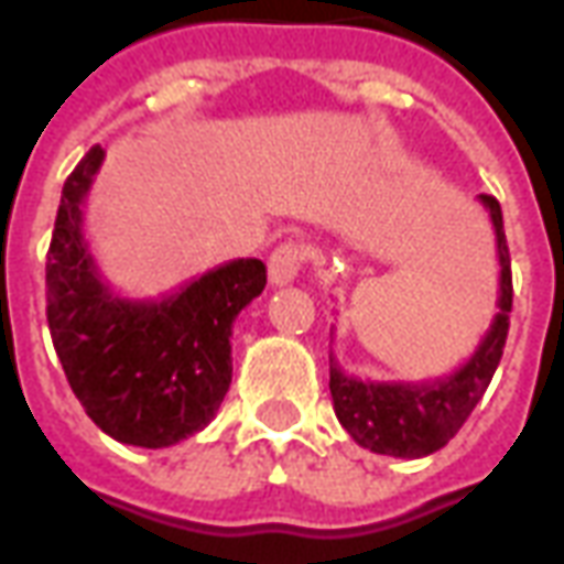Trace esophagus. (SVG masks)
<instances>
[{"label": "esophagus", "mask_w": 564, "mask_h": 564, "mask_svg": "<svg viewBox=\"0 0 564 564\" xmlns=\"http://www.w3.org/2000/svg\"><path fill=\"white\" fill-rule=\"evenodd\" d=\"M305 262V247L295 241H283L269 257V281L271 286H286L299 278V269Z\"/></svg>", "instance_id": "esophagus-1"}]
</instances>
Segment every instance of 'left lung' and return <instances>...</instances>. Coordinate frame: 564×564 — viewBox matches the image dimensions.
<instances>
[{"label": "left lung", "mask_w": 564, "mask_h": 564, "mask_svg": "<svg viewBox=\"0 0 564 564\" xmlns=\"http://www.w3.org/2000/svg\"><path fill=\"white\" fill-rule=\"evenodd\" d=\"M496 229L498 247V314L489 323L484 341L471 359L447 378L435 380H362L347 375L335 354H329V390L338 423L359 447L380 456L420 459L447 444L471 416L496 375L508 341L513 283L505 220L496 196H480Z\"/></svg>", "instance_id": "8db88e82"}]
</instances>
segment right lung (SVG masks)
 Masks as SVG:
<instances>
[{
  "label": "right lung",
  "instance_id": "add662e5",
  "mask_svg": "<svg viewBox=\"0 0 564 564\" xmlns=\"http://www.w3.org/2000/svg\"><path fill=\"white\" fill-rule=\"evenodd\" d=\"M102 160L93 148L63 186L47 250V326L68 387L105 435L172 447L202 432L229 392L232 323L265 290V265L223 262L160 302L117 295L84 232Z\"/></svg>",
  "mask_w": 564,
  "mask_h": 564
}]
</instances>
